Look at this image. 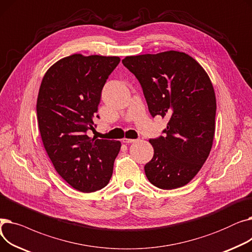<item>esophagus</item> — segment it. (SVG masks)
<instances>
[{
	"instance_id": "esophagus-1",
	"label": "esophagus",
	"mask_w": 252,
	"mask_h": 252,
	"mask_svg": "<svg viewBox=\"0 0 252 252\" xmlns=\"http://www.w3.org/2000/svg\"><path fill=\"white\" fill-rule=\"evenodd\" d=\"M136 141H137L136 139H126V138H124V139H123V142L126 143H126H134V142H136Z\"/></svg>"
}]
</instances>
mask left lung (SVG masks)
<instances>
[{"mask_svg": "<svg viewBox=\"0 0 252 252\" xmlns=\"http://www.w3.org/2000/svg\"><path fill=\"white\" fill-rule=\"evenodd\" d=\"M123 64L139 81L152 117L168 119L145 174L154 186H185L209 155L216 129L215 90L201 65L178 51L127 56Z\"/></svg>", "mask_w": 252, "mask_h": 252, "instance_id": "1", "label": "left lung"}]
</instances>
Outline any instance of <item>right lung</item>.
I'll return each instance as SVG.
<instances>
[{
	"instance_id": "1",
	"label": "right lung",
	"mask_w": 252,
	"mask_h": 252,
	"mask_svg": "<svg viewBox=\"0 0 252 252\" xmlns=\"http://www.w3.org/2000/svg\"><path fill=\"white\" fill-rule=\"evenodd\" d=\"M121 58L74 54L57 61L39 87L36 116L44 147L61 178L91 193L107 186L119 141L90 138L102 89Z\"/></svg>"
}]
</instances>
